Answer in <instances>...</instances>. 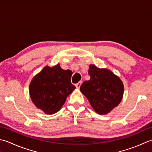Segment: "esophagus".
Listing matches in <instances>:
<instances>
[{"instance_id":"1","label":"esophagus","mask_w":152,"mask_h":152,"mask_svg":"<svg viewBox=\"0 0 152 152\" xmlns=\"http://www.w3.org/2000/svg\"><path fill=\"white\" fill-rule=\"evenodd\" d=\"M81 84H82V82H81V81H79V83H76V84H75V86L77 87V88H79L80 85H81Z\"/></svg>"}]
</instances>
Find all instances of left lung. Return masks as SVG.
Listing matches in <instances>:
<instances>
[{
	"label": "left lung",
	"instance_id": "8db88e82",
	"mask_svg": "<svg viewBox=\"0 0 152 152\" xmlns=\"http://www.w3.org/2000/svg\"><path fill=\"white\" fill-rule=\"evenodd\" d=\"M91 79L83 82L80 91L88 99L96 112L105 115L118 106L122 100L124 86L118 77L110 70L89 66Z\"/></svg>",
	"mask_w": 152,
	"mask_h": 152
}]
</instances>
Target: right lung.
Instances as JSON below:
<instances>
[{"instance_id": "right-lung-1", "label": "right lung", "mask_w": 152, "mask_h": 152, "mask_svg": "<svg viewBox=\"0 0 152 152\" xmlns=\"http://www.w3.org/2000/svg\"><path fill=\"white\" fill-rule=\"evenodd\" d=\"M72 73L57 64L46 66L37 74L29 86L30 97L36 107L50 115L58 112L75 88L71 82Z\"/></svg>"}]
</instances>
